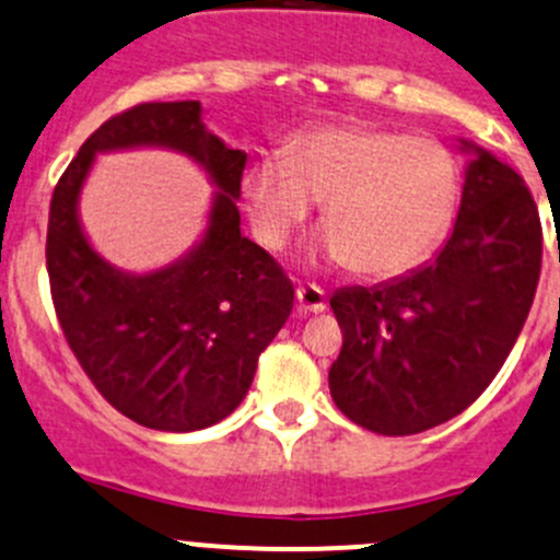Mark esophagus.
Returning a JSON list of instances; mask_svg holds the SVG:
<instances>
[{"instance_id": "1", "label": "esophagus", "mask_w": 560, "mask_h": 560, "mask_svg": "<svg viewBox=\"0 0 560 560\" xmlns=\"http://www.w3.org/2000/svg\"><path fill=\"white\" fill-rule=\"evenodd\" d=\"M296 310L299 315H318L326 310V296L318 285H299L296 288Z\"/></svg>"}]
</instances>
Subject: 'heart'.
<instances>
[{"mask_svg": "<svg viewBox=\"0 0 560 560\" xmlns=\"http://www.w3.org/2000/svg\"><path fill=\"white\" fill-rule=\"evenodd\" d=\"M256 237L282 247L323 201L320 250L366 278L423 261L451 223L458 164L431 137L331 126L293 142L285 159L256 161L242 177Z\"/></svg>", "mask_w": 560, "mask_h": 560, "instance_id": "b5f03b06", "label": "heart"}]
</instances>
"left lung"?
Here are the masks:
<instances>
[{
  "label": "left lung",
  "instance_id": "left-lung-1",
  "mask_svg": "<svg viewBox=\"0 0 560 560\" xmlns=\"http://www.w3.org/2000/svg\"><path fill=\"white\" fill-rule=\"evenodd\" d=\"M453 234L423 267L337 288L345 334L328 369L334 405L374 434L407 436L464 412L491 385L532 310L541 226L510 164L469 140Z\"/></svg>",
  "mask_w": 560,
  "mask_h": 560
}]
</instances>
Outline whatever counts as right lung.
I'll use <instances>...</instances> for the list:
<instances>
[{
	"instance_id": "add662e5",
	"label": "right lung",
	"mask_w": 560,
	"mask_h": 560,
	"mask_svg": "<svg viewBox=\"0 0 560 560\" xmlns=\"http://www.w3.org/2000/svg\"><path fill=\"white\" fill-rule=\"evenodd\" d=\"M201 113L199 102H148L115 115L83 142L50 199L45 258L69 348L109 405L155 431H199L232 415L293 307L291 280L240 232L247 153L212 135ZM142 147L191 158L217 194L183 257L129 273L90 245L79 194L96 154Z\"/></svg>"
}]
</instances>
